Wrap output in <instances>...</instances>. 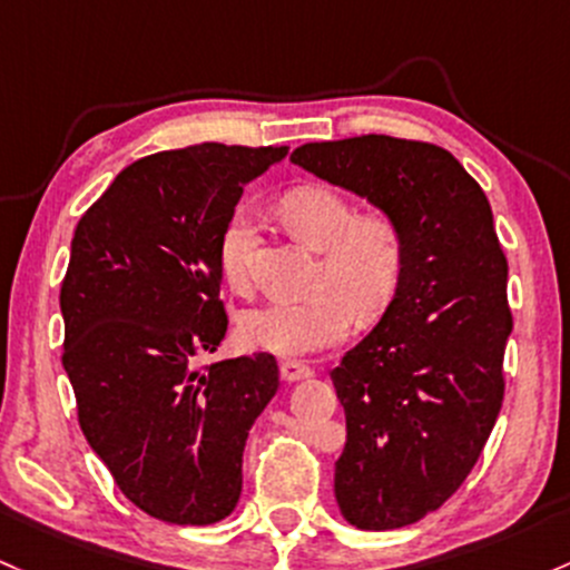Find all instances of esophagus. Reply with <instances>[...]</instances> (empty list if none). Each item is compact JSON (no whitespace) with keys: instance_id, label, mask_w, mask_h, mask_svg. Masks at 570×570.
<instances>
[{"instance_id":"1","label":"esophagus","mask_w":570,"mask_h":570,"mask_svg":"<svg viewBox=\"0 0 570 570\" xmlns=\"http://www.w3.org/2000/svg\"><path fill=\"white\" fill-rule=\"evenodd\" d=\"M311 367L305 365V362H297V360H286L281 362V379L286 381V384H295V381H303L311 376Z\"/></svg>"}]
</instances>
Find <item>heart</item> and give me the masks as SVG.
I'll use <instances>...</instances> for the list:
<instances>
[{"instance_id": "1", "label": "heart", "mask_w": 570, "mask_h": 570, "mask_svg": "<svg viewBox=\"0 0 570 570\" xmlns=\"http://www.w3.org/2000/svg\"><path fill=\"white\" fill-rule=\"evenodd\" d=\"M286 227L305 246L322 252L316 295L308 299H271L240 316L248 346L278 356L314 354L341 343L356 316L371 322L390 308L405 271V240L386 214L356 216L354 205L330 186H299L281 199ZM256 218L240 205L218 240V267L233 292H248Z\"/></svg>"}]
</instances>
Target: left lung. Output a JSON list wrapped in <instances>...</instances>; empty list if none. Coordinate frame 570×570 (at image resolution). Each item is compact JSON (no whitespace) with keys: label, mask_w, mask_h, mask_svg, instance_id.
Here are the masks:
<instances>
[{"label":"left lung","mask_w":570,"mask_h":570,"mask_svg":"<svg viewBox=\"0 0 570 570\" xmlns=\"http://www.w3.org/2000/svg\"><path fill=\"white\" fill-rule=\"evenodd\" d=\"M292 161L403 233L395 299L330 379L346 414L337 509L360 530L405 528L460 490L503 403L509 265L492 208L430 142L362 135L299 146Z\"/></svg>","instance_id":"1"}]
</instances>
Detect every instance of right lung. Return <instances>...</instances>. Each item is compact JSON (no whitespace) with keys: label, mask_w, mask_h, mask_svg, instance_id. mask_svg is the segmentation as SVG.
<instances>
[{"label":"right lung","mask_w":570,"mask_h":570,"mask_svg":"<svg viewBox=\"0 0 570 570\" xmlns=\"http://www.w3.org/2000/svg\"><path fill=\"white\" fill-rule=\"evenodd\" d=\"M289 148L203 146L137 159L78 222L61 284L65 371L118 490L170 524L235 511L243 449L278 390L271 354L194 367L227 335L218 240L243 186Z\"/></svg>","instance_id":"1"}]
</instances>
